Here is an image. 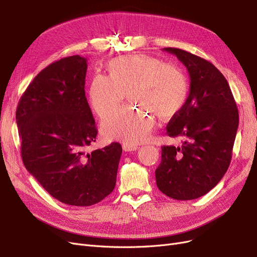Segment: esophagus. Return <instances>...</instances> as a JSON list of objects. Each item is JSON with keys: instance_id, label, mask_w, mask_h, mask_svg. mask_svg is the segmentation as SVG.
Here are the masks:
<instances>
[{"instance_id": "1", "label": "esophagus", "mask_w": 257, "mask_h": 257, "mask_svg": "<svg viewBox=\"0 0 257 257\" xmlns=\"http://www.w3.org/2000/svg\"><path fill=\"white\" fill-rule=\"evenodd\" d=\"M138 146L137 145H133V144H126V143H124L123 145H122V149H123V151H125V152H131V151H136L137 149H138Z\"/></svg>"}]
</instances>
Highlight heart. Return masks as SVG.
Here are the masks:
<instances>
[{"mask_svg": "<svg viewBox=\"0 0 257 257\" xmlns=\"http://www.w3.org/2000/svg\"><path fill=\"white\" fill-rule=\"evenodd\" d=\"M108 76L97 74L89 88L90 106L99 118L118 108L128 92L137 108L124 107L102 123L107 139L138 144L155 126V115L169 119L184 107L189 97V78L176 64L149 54H128L114 58L107 64Z\"/></svg>", "mask_w": 257, "mask_h": 257, "instance_id": "obj_1", "label": "heart"}]
</instances>
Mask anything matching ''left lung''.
Segmentation results:
<instances>
[{
  "label": "left lung",
  "instance_id": "1",
  "mask_svg": "<svg viewBox=\"0 0 257 257\" xmlns=\"http://www.w3.org/2000/svg\"><path fill=\"white\" fill-rule=\"evenodd\" d=\"M182 62L190 75L184 107L166 127L181 137L180 147L163 146L155 170L159 190L178 200L205 195L220 182L231 160L239 113L227 80L209 61L178 48H164Z\"/></svg>",
  "mask_w": 257,
  "mask_h": 257
}]
</instances>
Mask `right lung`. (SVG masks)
<instances>
[{
  "label": "right lung",
  "instance_id": "1",
  "mask_svg": "<svg viewBox=\"0 0 257 257\" xmlns=\"http://www.w3.org/2000/svg\"><path fill=\"white\" fill-rule=\"evenodd\" d=\"M87 59L63 58L38 74L23 93L16 121L28 172L61 203L87 207L113 191L122 147L85 153L97 130L84 92Z\"/></svg>",
  "mask_w": 257,
  "mask_h": 257
}]
</instances>
